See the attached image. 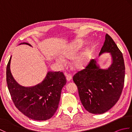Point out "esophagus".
<instances>
[{"label":"esophagus","mask_w":132,"mask_h":132,"mask_svg":"<svg viewBox=\"0 0 132 132\" xmlns=\"http://www.w3.org/2000/svg\"><path fill=\"white\" fill-rule=\"evenodd\" d=\"M64 75H66L67 80H68V81H70L71 80V79H72V76H71V75L70 74H68V73H66V72H65V73H64Z\"/></svg>","instance_id":"1"}]
</instances>
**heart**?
Here are the masks:
<instances>
[{
  "label": "heart",
  "mask_w": 132,
  "mask_h": 132,
  "mask_svg": "<svg viewBox=\"0 0 132 132\" xmlns=\"http://www.w3.org/2000/svg\"><path fill=\"white\" fill-rule=\"evenodd\" d=\"M82 46L83 42L81 40H77L73 42L70 44L65 50H63L62 53L63 57L69 59L73 58L79 51ZM89 54H89V50H86L81 53L77 57H75L72 62V66L74 68L78 70L85 68L89 61ZM57 61L61 64H63L64 63V60L62 58H60Z\"/></svg>",
  "instance_id": "heart-1"
}]
</instances>
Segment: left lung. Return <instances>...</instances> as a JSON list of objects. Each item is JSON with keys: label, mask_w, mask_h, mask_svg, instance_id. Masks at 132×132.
Segmentation results:
<instances>
[{"label": "left lung", "mask_w": 132, "mask_h": 132, "mask_svg": "<svg viewBox=\"0 0 132 132\" xmlns=\"http://www.w3.org/2000/svg\"><path fill=\"white\" fill-rule=\"evenodd\" d=\"M110 53L112 63L108 69H102L92 60L85 69L78 71L73 80L78 88L80 100L86 110L102 114L119 100L124 85L125 64L122 53L108 34L99 55Z\"/></svg>", "instance_id": "left-lung-1"}]
</instances>
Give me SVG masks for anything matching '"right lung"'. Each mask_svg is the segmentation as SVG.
<instances>
[{"mask_svg":"<svg viewBox=\"0 0 132 132\" xmlns=\"http://www.w3.org/2000/svg\"><path fill=\"white\" fill-rule=\"evenodd\" d=\"M28 43H23L20 44ZM11 57L7 66L6 80L8 90L16 107L29 118L43 121L55 113L66 79L62 72H47L41 83L33 87L21 86L14 79L10 71Z\"/></svg>","mask_w":132,"mask_h":132,"instance_id":"right-lung-1","label":"right lung"}]
</instances>
